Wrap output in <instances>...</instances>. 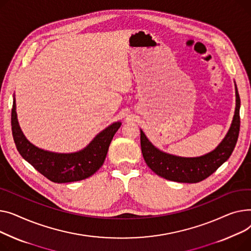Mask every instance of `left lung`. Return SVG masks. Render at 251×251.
Masks as SVG:
<instances>
[{
    "mask_svg": "<svg viewBox=\"0 0 251 251\" xmlns=\"http://www.w3.org/2000/svg\"><path fill=\"white\" fill-rule=\"evenodd\" d=\"M235 95L236 107L228 132L213 151L202 156L180 157L165 153L156 148L146 137L144 131L140 129L141 149L147 165L161 177L176 182L197 183L209 177L229 159L237 143L240 128V97L236 84Z\"/></svg>",
    "mask_w": 251,
    "mask_h": 251,
    "instance_id": "obj_1",
    "label": "left lung"
}]
</instances>
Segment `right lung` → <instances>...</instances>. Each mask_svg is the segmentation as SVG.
Returning <instances> with one entry per match:
<instances>
[{"instance_id":"obj_1","label":"right lung","mask_w":251,"mask_h":251,"mask_svg":"<svg viewBox=\"0 0 251 251\" xmlns=\"http://www.w3.org/2000/svg\"><path fill=\"white\" fill-rule=\"evenodd\" d=\"M12 134L20 155L39 173L56 183L79 181L90 177L104 163L111 140L122 126L115 122L101 130L84 149L74 153H55L38 148L29 142L19 126L16 100L13 98Z\"/></svg>"}]
</instances>
